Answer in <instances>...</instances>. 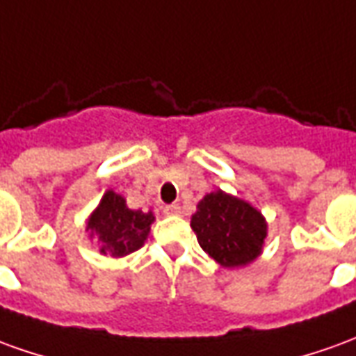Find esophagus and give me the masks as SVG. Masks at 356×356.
Wrapping results in <instances>:
<instances>
[{"label":"esophagus","mask_w":356,"mask_h":356,"mask_svg":"<svg viewBox=\"0 0 356 356\" xmlns=\"http://www.w3.org/2000/svg\"><path fill=\"white\" fill-rule=\"evenodd\" d=\"M163 212L168 213V216H179V213H181V206H179V204H168V206L163 208Z\"/></svg>","instance_id":"1"}]
</instances>
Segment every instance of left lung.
Returning a JSON list of instances; mask_svg holds the SVG:
<instances>
[{
	"instance_id": "1",
	"label": "left lung",
	"mask_w": 356,
	"mask_h": 356,
	"mask_svg": "<svg viewBox=\"0 0 356 356\" xmlns=\"http://www.w3.org/2000/svg\"><path fill=\"white\" fill-rule=\"evenodd\" d=\"M191 227L204 252L223 268L250 264L262 252L268 235L264 216L223 191H213L198 202Z\"/></svg>"
}]
</instances>
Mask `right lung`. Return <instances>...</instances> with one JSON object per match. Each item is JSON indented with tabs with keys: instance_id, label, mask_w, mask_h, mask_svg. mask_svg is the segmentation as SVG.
I'll return each mask as SVG.
<instances>
[{
	"instance_id": "obj_1",
	"label": "right lung",
	"mask_w": 356,
	"mask_h": 356,
	"mask_svg": "<svg viewBox=\"0 0 356 356\" xmlns=\"http://www.w3.org/2000/svg\"><path fill=\"white\" fill-rule=\"evenodd\" d=\"M152 223V212L131 210L123 196L106 191L98 208L86 221V231L102 243V254L121 258L143 247Z\"/></svg>"
}]
</instances>
